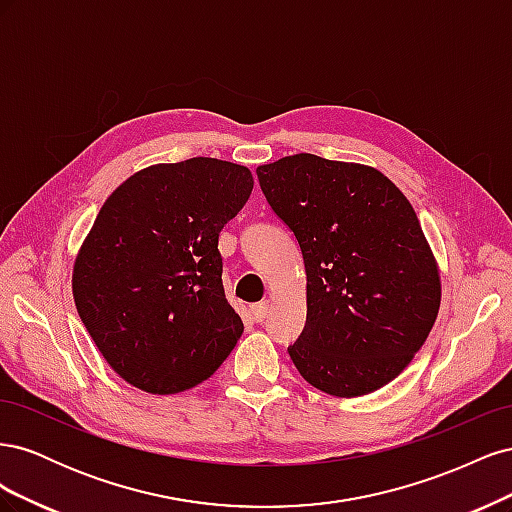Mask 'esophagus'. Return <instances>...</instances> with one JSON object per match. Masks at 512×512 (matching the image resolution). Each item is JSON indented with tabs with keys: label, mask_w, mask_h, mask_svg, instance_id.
Instances as JSON below:
<instances>
[{
	"label": "esophagus",
	"mask_w": 512,
	"mask_h": 512,
	"mask_svg": "<svg viewBox=\"0 0 512 512\" xmlns=\"http://www.w3.org/2000/svg\"><path fill=\"white\" fill-rule=\"evenodd\" d=\"M267 314H269V303H267V301H260V303H254V305H252V316H254L256 322L265 320Z\"/></svg>",
	"instance_id": "1"
}]
</instances>
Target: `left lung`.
Listing matches in <instances>:
<instances>
[{
  "mask_svg": "<svg viewBox=\"0 0 512 512\" xmlns=\"http://www.w3.org/2000/svg\"><path fill=\"white\" fill-rule=\"evenodd\" d=\"M256 175L303 254L307 320L288 348L294 367L335 397L382 389L425 344L442 297L410 200L376 168L312 153Z\"/></svg>",
  "mask_w": 512,
  "mask_h": 512,
  "instance_id": "8db88e82",
  "label": "left lung"
}]
</instances>
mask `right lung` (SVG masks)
Listing matches in <instances>:
<instances>
[{
	"label": "right lung",
	"instance_id": "add662e5",
	"mask_svg": "<svg viewBox=\"0 0 512 512\" xmlns=\"http://www.w3.org/2000/svg\"><path fill=\"white\" fill-rule=\"evenodd\" d=\"M252 188L250 168L190 158L138 170L106 198L72 294L104 361L136 389L188 391L237 346L243 322L226 301L218 239Z\"/></svg>",
	"mask_w": 512,
	"mask_h": 512
}]
</instances>
